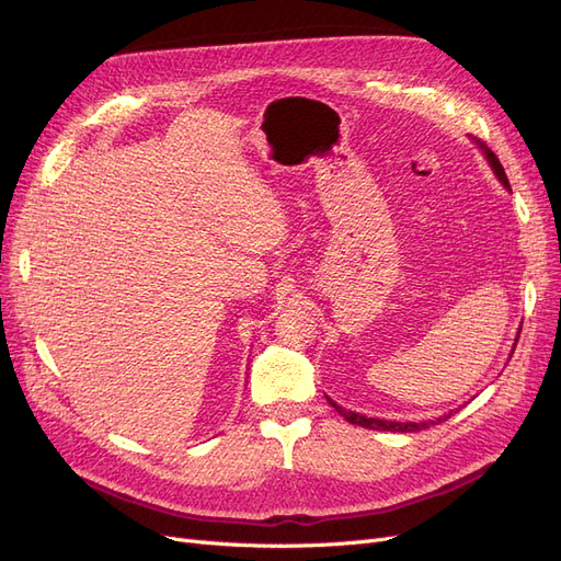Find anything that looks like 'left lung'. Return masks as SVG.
<instances>
[{
    "label": "left lung",
    "mask_w": 561,
    "mask_h": 561,
    "mask_svg": "<svg viewBox=\"0 0 561 561\" xmlns=\"http://www.w3.org/2000/svg\"><path fill=\"white\" fill-rule=\"evenodd\" d=\"M480 145V149L484 151V157H486V161H489V165L494 168V173H496V178L505 184V186H511V182H507V175H505V171H503V165H501V161H499V157L494 154V151H491L482 140H474ZM328 402L334 407V410L342 414L348 423H355V426H363V428H369V431H390V433H414V431H423V428H431V426H435V423H439V421H447L451 414H454V410L449 412V414H445V416H439L437 421H421V423H414V421H386V419H371V416H363V414H355V412H348V410H344V407H339L334 400H330L328 398Z\"/></svg>",
    "instance_id": "obj_1"
}]
</instances>
